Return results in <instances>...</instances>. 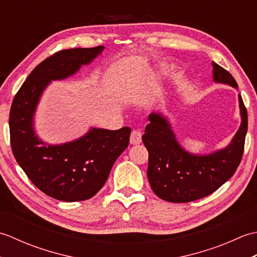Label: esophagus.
<instances>
[{
  "label": "esophagus",
  "mask_w": 257,
  "mask_h": 257,
  "mask_svg": "<svg viewBox=\"0 0 257 257\" xmlns=\"http://www.w3.org/2000/svg\"><path fill=\"white\" fill-rule=\"evenodd\" d=\"M143 134H141L139 130H134L130 135V144L132 145H140L141 141H143Z\"/></svg>",
  "instance_id": "obj_1"
}]
</instances>
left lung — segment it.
I'll use <instances>...</instances> for the list:
<instances>
[{
	"label": "left lung",
	"mask_w": 257,
	"mask_h": 257,
	"mask_svg": "<svg viewBox=\"0 0 257 257\" xmlns=\"http://www.w3.org/2000/svg\"><path fill=\"white\" fill-rule=\"evenodd\" d=\"M213 80L237 88L233 76L212 62ZM241 124L226 147L211 154L196 155L179 144L169 119L162 112H151L143 143L149 152L148 177L154 192L160 199L185 203L204 198L230 179L241 162L245 136L247 133V112L238 95Z\"/></svg>",
	"instance_id": "1"
}]
</instances>
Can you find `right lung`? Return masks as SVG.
<instances>
[{
    "label": "right lung",
    "mask_w": 257,
    "mask_h": 257,
    "mask_svg": "<svg viewBox=\"0 0 257 257\" xmlns=\"http://www.w3.org/2000/svg\"><path fill=\"white\" fill-rule=\"evenodd\" d=\"M103 46L57 52L33 69L15 95L10 111L12 151L31 181L51 198L64 202L92 198L107 181L117 158L129 145L132 129L91 127L80 138L51 145L38 137L34 116L43 92L89 65Z\"/></svg>",
    "instance_id": "obj_1"
}]
</instances>
